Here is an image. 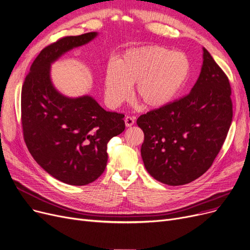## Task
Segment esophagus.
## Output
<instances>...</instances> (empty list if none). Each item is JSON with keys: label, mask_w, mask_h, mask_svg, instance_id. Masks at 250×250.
<instances>
[{"label": "esophagus", "mask_w": 250, "mask_h": 250, "mask_svg": "<svg viewBox=\"0 0 250 250\" xmlns=\"http://www.w3.org/2000/svg\"><path fill=\"white\" fill-rule=\"evenodd\" d=\"M124 121H125V125H126V127H131L132 125L134 124V119L132 118V117H130V116H127L126 118L124 119Z\"/></svg>", "instance_id": "34e87169"}]
</instances>
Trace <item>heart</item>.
Here are the masks:
<instances>
[{"mask_svg":"<svg viewBox=\"0 0 250 250\" xmlns=\"http://www.w3.org/2000/svg\"><path fill=\"white\" fill-rule=\"evenodd\" d=\"M189 73L190 62L184 52L159 45L131 48L107 64L105 101L111 108L119 107L134 84V97L145 108L164 107L180 94Z\"/></svg>","mask_w":250,"mask_h":250,"instance_id":"b5f03b06","label":"heart"}]
</instances>
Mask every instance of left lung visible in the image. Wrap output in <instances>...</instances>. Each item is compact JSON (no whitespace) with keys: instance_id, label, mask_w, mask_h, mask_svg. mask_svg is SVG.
<instances>
[{"instance_id":"8db88e82","label":"left lung","mask_w":250,"mask_h":250,"mask_svg":"<svg viewBox=\"0 0 250 250\" xmlns=\"http://www.w3.org/2000/svg\"><path fill=\"white\" fill-rule=\"evenodd\" d=\"M229 80L203 48V65L190 93L137 119L144 133L141 156L156 181L182 186L212 166L232 122Z\"/></svg>"}]
</instances>
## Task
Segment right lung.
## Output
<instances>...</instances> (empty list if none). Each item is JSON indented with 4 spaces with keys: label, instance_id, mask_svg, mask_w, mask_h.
<instances>
[{
    "label": "right lung",
    "instance_id": "add662e5",
    "mask_svg": "<svg viewBox=\"0 0 250 250\" xmlns=\"http://www.w3.org/2000/svg\"><path fill=\"white\" fill-rule=\"evenodd\" d=\"M97 35L66 36L49 44L35 58L22 86L21 120L29 152L53 178L72 186L91 184L104 172L107 144L125 129L123 114L104 110L91 96L65 97L50 79L51 63Z\"/></svg>",
    "mask_w": 250,
    "mask_h": 250
}]
</instances>
